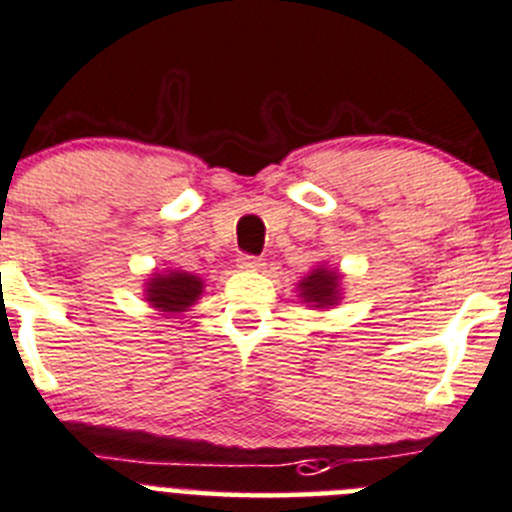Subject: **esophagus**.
I'll return each instance as SVG.
<instances>
[{
  "mask_svg": "<svg viewBox=\"0 0 512 512\" xmlns=\"http://www.w3.org/2000/svg\"><path fill=\"white\" fill-rule=\"evenodd\" d=\"M237 265H240L242 270H250V272L265 270V260H262V257H255V255H242L240 260H237Z\"/></svg>",
  "mask_w": 512,
  "mask_h": 512,
  "instance_id": "34e87169",
  "label": "esophagus"
}]
</instances>
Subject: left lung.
Segmentation results:
<instances>
[{
    "label": "left lung",
    "mask_w": 512,
    "mask_h": 512,
    "mask_svg": "<svg viewBox=\"0 0 512 512\" xmlns=\"http://www.w3.org/2000/svg\"><path fill=\"white\" fill-rule=\"evenodd\" d=\"M300 297L312 307H330L340 300V272L330 267H315L305 280L297 285Z\"/></svg>",
    "instance_id": "1"
}]
</instances>
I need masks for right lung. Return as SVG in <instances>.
Masks as SVG:
<instances>
[{
    "label": "right lung",
    "instance_id": "obj_1",
    "mask_svg": "<svg viewBox=\"0 0 512 512\" xmlns=\"http://www.w3.org/2000/svg\"><path fill=\"white\" fill-rule=\"evenodd\" d=\"M202 290H205V282L197 275L182 270H167L155 272L150 277V282L145 285V297L160 312L177 315V312H185L187 307L195 305L200 300Z\"/></svg>",
    "mask_w": 512,
    "mask_h": 512
}]
</instances>
